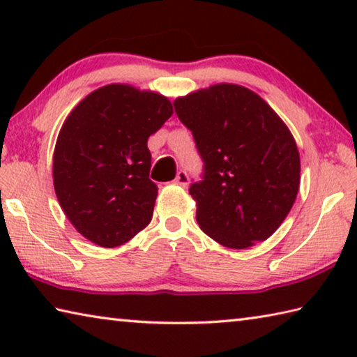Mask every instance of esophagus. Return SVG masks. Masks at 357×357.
I'll use <instances>...</instances> for the list:
<instances>
[{
  "label": "esophagus",
  "mask_w": 357,
  "mask_h": 357,
  "mask_svg": "<svg viewBox=\"0 0 357 357\" xmlns=\"http://www.w3.org/2000/svg\"><path fill=\"white\" fill-rule=\"evenodd\" d=\"M174 183H176L181 187H187V184H189V176H187L185 172H179L176 174V179H174Z\"/></svg>",
  "instance_id": "esophagus-1"
}]
</instances>
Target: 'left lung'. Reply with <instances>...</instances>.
Returning a JSON list of instances; mask_svg holds the SVG:
<instances>
[{
  "label": "left lung",
  "mask_w": 357,
  "mask_h": 357,
  "mask_svg": "<svg viewBox=\"0 0 357 357\" xmlns=\"http://www.w3.org/2000/svg\"><path fill=\"white\" fill-rule=\"evenodd\" d=\"M204 160L190 185L197 222L228 249H247L273 236L293 208L301 157L288 126L252 89L217 83L174 99Z\"/></svg>",
  "instance_id": "left-lung-1"
}]
</instances>
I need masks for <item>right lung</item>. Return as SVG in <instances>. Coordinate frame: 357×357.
Masks as SVG:
<instances>
[{"label": "right lung", "instance_id": "obj_1", "mask_svg": "<svg viewBox=\"0 0 357 357\" xmlns=\"http://www.w3.org/2000/svg\"><path fill=\"white\" fill-rule=\"evenodd\" d=\"M172 114L165 96L126 83L94 89L68 114L53 151V185L83 238L113 249L153 219L148 138Z\"/></svg>", "mask_w": 357, "mask_h": 357}]
</instances>
